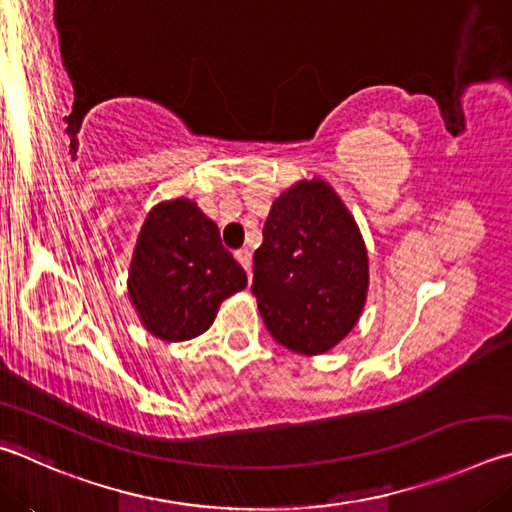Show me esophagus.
I'll use <instances>...</instances> for the list:
<instances>
[{
    "instance_id": "obj_1",
    "label": "esophagus",
    "mask_w": 512,
    "mask_h": 512,
    "mask_svg": "<svg viewBox=\"0 0 512 512\" xmlns=\"http://www.w3.org/2000/svg\"><path fill=\"white\" fill-rule=\"evenodd\" d=\"M235 257H237V262L246 268V273L250 275V257H253V255H250V250L248 248H239L237 253H235Z\"/></svg>"
}]
</instances>
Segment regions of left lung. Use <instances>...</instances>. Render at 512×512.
<instances>
[{
	"mask_svg": "<svg viewBox=\"0 0 512 512\" xmlns=\"http://www.w3.org/2000/svg\"><path fill=\"white\" fill-rule=\"evenodd\" d=\"M367 248L345 203L322 179L275 199L253 257V295L286 349L318 356L356 327L367 300Z\"/></svg>",
	"mask_w": 512,
	"mask_h": 512,
	"instance_id": "8db88e82",
	"label": "left lung"
}]
</instances>
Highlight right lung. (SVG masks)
<instances>
[{"label": "right lung", "mask_w": 512, "mask_h": 512, "mask_svg": "<svg viewBox=\"0 0 512 512\" xmlns=\"http://www.w3.org/2000/svg\"><path fill=\"white\" fill-rule=\"evenodd\" d=\"M248 280L219 228L190 199L163 201L138 235L127 291L152 336L181 342L210 329L219 304Z\"/></svg>", "instance_id": "add662e5"}]
</instances>
